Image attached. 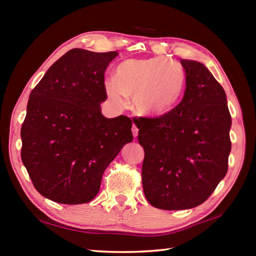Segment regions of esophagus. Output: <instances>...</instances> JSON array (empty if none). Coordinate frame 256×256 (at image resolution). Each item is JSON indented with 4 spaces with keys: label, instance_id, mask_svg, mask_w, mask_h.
<instances>
[{
    "label": "esophagus",
    "instance_id": "obj_1",
    "mask_svg": "<svg viewBox=\"0 0 256 256\" xmlns=\"http://www.w3.org/2000/svg\"><path fill=\"white\" fill-rule=\"evenodd\" d=\"M132 133H133V136H134V138L138 136V128L136 126V125H133V126H132Z\"/></svg>",
    "mask_w": 256,
    "mask_h": 256
}]
</instances>
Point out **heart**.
Masks as SVG:
<instances>
[{
    "instance_id": "1",
    "label": "heart",
    "mask_w": 256,
    "mask_h": 256,
    "mask_svg": "<svg viewBox=\"0 0 256 256\" xmlns=\"http://www.w3.org/2000/svg\"><path fill=\"white\" fill-rule=\"evenodd\" d=\"M116 76L104 81V90L112 105L133 108L138 115L159 118L174 110L183 94L185 72L178 63L167 58H130L116 68Z\"/></svg>"
}]
</instances>
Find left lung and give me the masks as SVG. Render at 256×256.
<instances>
[{
	"label": "left lung",
	"instance_id": "obj_1",
	"mask_svg": "<svg viewBox=\"0 0 256 256\" xmlns=\"http://www.w3.org/2000/svg\"><path fill=\"white\" fill-rule=\"evenodd\" d=\"M183 99L160 118H140L144 149L142 185L151 206L185 210L200 206L227 174L232 118L226 92L202 63L180 60Z\"/></svg>",
	"mask_w": 256,
	"mask_h": 256
}]
</instances>
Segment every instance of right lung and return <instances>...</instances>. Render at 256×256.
<instances>
[{"instance_id":"obj_1","label":"right lung","mask_w":256,"mask_h":256,"mask_svg":"<svg viewBox=\"0 0 256 256\" xmlns=\"http://www.w3.org/2000/svg\"><path fill=\"white\" fill-rule=\"evenodd\" d=\"M118 55L73 48L30 94L21 159L34 188L52 201H92L108 164L133 140L131 120L102 114L100 104L107 99L104 73Z\"/></svg>"}]
</instances>
